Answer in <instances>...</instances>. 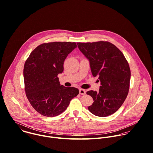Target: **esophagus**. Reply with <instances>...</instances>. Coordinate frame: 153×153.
Wrapping results in <instances>:
<instances>
[{
	"label": "esophagus",
	"instance_id": "obj_1",
	"mask_svg": "<svg viewBox=\"0 0 153 153\" xmlns=\"http://www.w3.org/2000/svg\"><path fill=\"white\" fill-rule=\"evenodd\" d=\"M79 93L80 94L84 95V94H85L86 93V91H85V90H84V89H79Z\"/></svg>",
	"mask_w": 153,
	"mask_h": 153
}]
</instances>
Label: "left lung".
Masks as SVG:
<instances>
[{"mask_svg": "<svg viewBox=\"0 0 153 153\" xmlns=\"http://www.w3.org/2000/svg\"><path fill=\"white\" fill-rule=\"evenodd\" d=\"M77 45L88 60L93 76H98L101 85L98 92H87L94 100L88 110L100 117L115 113L128 94L130 79L128 62L122 52L109 42H78Z\"/></svg>", "mask_w": 153, "mask_h": 153, "instance_id": "left-lung-1", "label": "left lung"}]
</instances>
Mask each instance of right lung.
Here are the masks:
<instances>
[{"label": "right lung", "mask_w": 153, "mask_h": 153, "mask_svg": "<svg viewBox=\"0 0 153 153\" xmlns=\"http://www.w3.org/2000/svg\"><path fill=\"white\" fill-rule=\"evenodd\" d=\"M75 42H54L38 46L25 62L23 71L26 96L33 108L45 117H55L66 109L79 90L61 85L57 77L63 71L68 55Z\"/></svg>", "instance_id": "1"}]
</instances>
